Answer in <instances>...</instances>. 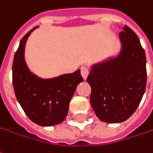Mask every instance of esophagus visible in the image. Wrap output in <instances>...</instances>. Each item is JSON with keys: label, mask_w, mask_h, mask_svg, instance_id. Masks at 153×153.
Instances as JSON below:
<instances>
[{"label": "esophagus", "mask_w": 153, "mask_h": 153, "mask_svg": "<svg viewBox=\"0 0 153 153\" xmlns=\"http://www.w3.org/2000/svg\"><path fill=\"white\" fill-rule=\"evenodd\" d=\"M89 74H90V69H89L88 67L83 66V67L81 68V75L84 78V79H87Z\"/></svg>", "instance_id": "obj_1"}]
</instances>
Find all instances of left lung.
Segmentation results:
<instances>
[{
  "label": "left lung",
  "mask_w": 153,
  "mask_h": 153,
  "mask_svg": "<svg viewBox=\"0 0 153 153\" xmlns=\"http://www.w3.org/2000/svg\"><path fill=\"white\" fill-rule=\"evenodd\" d=\"M119 36V56L94 65L87 79L91 106L107 123L122 122L132 116L146 90V55L140 40L126 25Z\"/></svg>",
  "instance_id": "obj_1"
}]
</instances>
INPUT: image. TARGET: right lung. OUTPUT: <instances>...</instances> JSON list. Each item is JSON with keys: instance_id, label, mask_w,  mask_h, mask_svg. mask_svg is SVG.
<instances>
[{"instance_id": "right-lung-1", "label": "right lung", "mask_w": 153, "mask_h": 153, "mask_svg": "<svg viewBox=\"0 0 153 153\" xmlns=\"http://www.w3.org/2000/svg\"><path fill=\"white\" fill-rule=\"evenodd\" d=\"M35 27L20 42L12 63V83L16 100L30 120L42 126L63 122L77 85L83 82L80 69L42 79L30 72L24 59L26 42Z\"/></svg>"}]
</instances>
